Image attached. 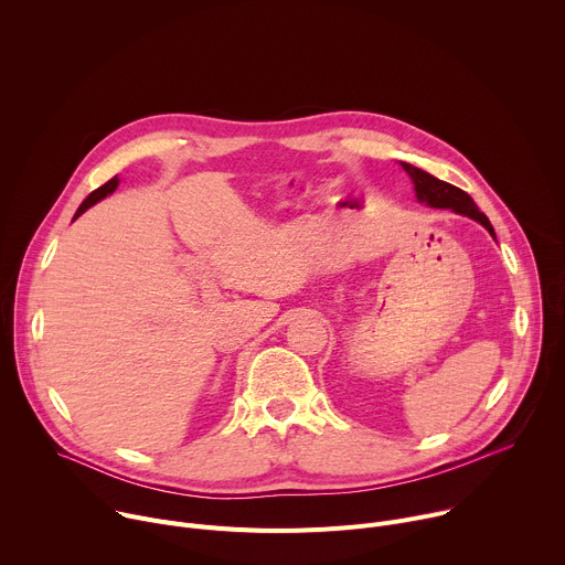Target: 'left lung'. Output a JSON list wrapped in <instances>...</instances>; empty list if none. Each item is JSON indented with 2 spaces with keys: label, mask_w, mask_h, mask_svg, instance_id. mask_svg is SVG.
I'll return each mask as SVG.
<instances>
[{
  "label": "left lung",
  "mask_w": 565,
  "mask_h": 565,
  "mask_svg": "<svg viewBox=\"0 0 565 565\" xmlns=\"http://www.w3.org/2000/svg\"><path fill=\"white\" fill-rule=\"evenodd\" d=\"M402 168H405V172L412 177L414 188H416V196H418L420 203H427L429 207L454 210L458 214H465V216L478 221L482 227H486L497 238L490 218L476 207L473 199L467 192H462L460 188H456L451 183H445V181H440V179H436V177H431V174H427V172H423V170H418L409 163H402Z\"/></svg>",
  "instance_id": "left-lung-1"
}]
</instances>
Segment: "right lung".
I'll list each match as a JSON object with an SVG mask.
<instances>
[{
    "label": "right lung",
    "mask_w": 565,
    "mask_h": 565,
    "mask_svg": "<svg viewBox=\"0 0 565 565\" xmlns=\"http://www.w3.org/2000/svg\"><path fill=\"white\" fill-rule=\"evenodd\" d=\"M118 183H120V181H118V177H114L111 181H107L105 185H100L98 190H94V192H92V194H89V196H87V199L83 201V205H79V207H77L75 216H79V214H83L85 210H89V207H92L94 203H98V201H103V199H105L107 194H111V192H114V190L118 188ZM75 216H73V218H75Z\"/></svg>",
    "instance_id": "1"
}]
</instances>
